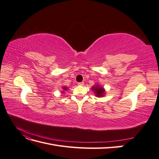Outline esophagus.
Segmentation results:
<instances>
[{
    "label": "esophagus",
    "mask_w": 159,
    "mask_h": 159,
    "mask_svg": "<svg viewBox=\"0 0 159 159\" xmlns=\"http://www.w3.org/2000/svg\"><path fill=\"white\" fill-rule=\"evenodd\" d=\"M78 84L79 85H84V82H78Z\"/></svg>",
    "instance_id": "esophagus-1"
}]
</instances>
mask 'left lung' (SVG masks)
Returning <instances> with one entry per match:
<instances>
[{
    "instance_id": "8db88e82",
    "label": "left lung",
    "mask_w": 159,
    "mask_h": 159,
    "mask_svg": "<svg viewBox=\"0 0 159 159\" xmlns=\"http://www.w3.org/2000/svg\"><path fill=\"white\" fill-rule=\"evenodd\" d=\"M91 89L95 91V93L96 94V96L98 98L102 97V96H103V95L105 93L104 89L102 87H99V86H98V85L93 86V88H91Z\"/></svg>"
}]
</instances>
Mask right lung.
Masks as SVG:
<instances>
[{
	"label": "right lung",
	"mask_w": 159,
	"mask_h": 159,
	"mask_svg": "<svg viewBox=\"0 0 159 159\" xmlns=\"http://www.w3.org/2000/svg\"><path fill=\"white\" fill-rule=\"evenodd\" d=\"M63 89H64V91H66V90H67V88H66V87H64V88H63Z\"/></svg>",
	"instance_id": "right-lung-1"
}]
</instances>
